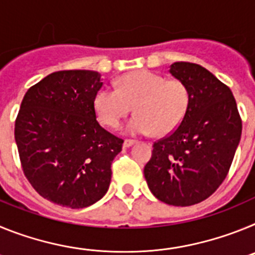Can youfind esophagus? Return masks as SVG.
Instances as JSON below:
<instances>
[{
    "instance_id": "esophagus-1",
    "label": "esophagus",
    "mask_w": 255,
    "mask_h": 255,
    "mask_svg": "<svg viewBox=\"0 0 255 255\" xmlns=\"http://www.w3.org/2000/svg\"><path fill=\"white\" fill-rule=\"evenodd\" d=\"M135 144V141L134 140H130V139H126L125 141H124V148H130L131 147V145H134Z\"/></svg>"
}]
</instances>
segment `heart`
<instances>
[{"label":"heart","instance_id":"1","mask_svg":"<svg viewBox=\"0 0 255 255\" xmlns=\"http://www.w3.org/2000/svg\"><path fill=\"white\" fill-rule=\"evenodd\" d=\"M116 85L117 89L101 88L93 98L97 119L108 128H116L134 106L136 115L126 124L128 134L167 135L188 114L190 93L181 80H167L150 70H138L119 78Z\"/></svg>","mask_w":255,"mask_h":255}]
</instances>
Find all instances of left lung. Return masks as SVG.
<instances>
[{"label": "left lung", "mask_w": 255, "mask_h": 255, "mask_svg": "<svg viewBox=\"0 0 255 255\" xmlns=\"http://www.w3.org/2000/svg\"><path fill=\"white\" fill-rule=\"evenodd\" d=\"M170 74L190 93L188 114L171 135L153 144L144 177L170 206L200 203L227 176L242 136V119L230 88L203 66L175 62Z\"/></svg>", "instance_id": "1"}]
</instances>
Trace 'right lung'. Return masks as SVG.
<instances>
[{"label": "right lung", "mask_w": 255, "mask_h": 255, "mask_svg": "<svg viewBox=\"0 0 255 255\" xmlns=\"http://www.w3.org/2000/svg\"><path fill=\"white\" fill-rule=\"evenodd\" d=\"M102 85L98 71L65 70L47 75L22 98L15 121L22 171L52 203L85 208L107 193L124 140L96 119L93 98Z\"/></svg>", "instance_id": "obj_1"}]
</instances>
